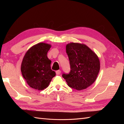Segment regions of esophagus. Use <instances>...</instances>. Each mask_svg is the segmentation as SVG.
I'll list each match as a JSON object with an SVG mask.
<instances>
[{"instance_id":"obj_1","label":"esophagus","mask_w":124,"mask_h":124,"mask_svg":"<svg viewBox=\"0 0 124 124\" xmlns=\"http://www.w3.org/2000/svg\"><path fill=\"white\" fill-rule=\"evenodd\" d=\"M61 73V70H57L56 71V73L57 75H59Z\"/></svg>"}]
</instances>
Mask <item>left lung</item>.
<instances>
[{"mask_svg":"<svg viewBox=\"0 0 124 124\" xmlns=\"http://www.w3.org/2000/svg\"><path fill=\"white\" fill-rule=\"evenodd\" d=\"M70 66L69 73H63L68 85L81 91L94 82L100 70L98 56L85 44L71 43L66 46Z\"/></svg>","mask_w":124,"mask_h":124,"instance_id":"1","label":"left lung"}]
</instances>
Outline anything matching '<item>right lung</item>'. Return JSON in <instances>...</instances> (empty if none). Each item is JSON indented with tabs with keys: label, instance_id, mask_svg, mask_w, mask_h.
<instances>
[{
	"label": "right lung",
	"instance_id": "right-lung-1",
	"mask_svg": "<svg viewBox=\"0 0 124 124\" xmlns=\"http://www.w3.org/2000/svg\"><path fill=\"white\" fill-rule=\"evenodd\" d=\"M51 45L39 43L26 52L21 65L22 76L29 86L33 89L43 90L49 85L56 76L51 68V61L47 57Z\"/></svg>",
	"mask_w": 124,
	"mask_h": 124
}]
</instances>
